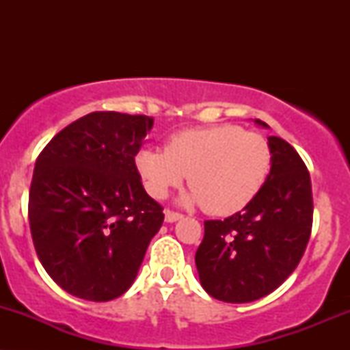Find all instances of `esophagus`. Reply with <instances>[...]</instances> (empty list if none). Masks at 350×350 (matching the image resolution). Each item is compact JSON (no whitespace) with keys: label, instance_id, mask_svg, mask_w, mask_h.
Listing matches in <instances>:
<instances>
[{"label":"esophagus","instance_id":"34e87169","mask_svg":"<svg viewBox=\"0 0 350 350\" xmlns=\"http://www.w3.org/2000/svg\"><path fill=\"white\" fill-rule=\"evenodd\" d=\"M164 219H166V222H176V220L183 219V214H179V212H174V211H164Z\"/></svg>","mask_w":350,"mask_h":350}]
</instances>
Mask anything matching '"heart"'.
Wrapping results in <instances>:
<instances>
[{
    "label": "heart",
    "instance_id": "heart-1",
    "mask_svg": "<svg viewBox=\"0 0 350 350\" xmlns=\"http://www.w3.org/2000/svg\"><path fill=\"white\" fill-rule=\"evenodd\" d=\"M271 167V151L262 135L234 124L186 130L171 136L164 151L143 150L136 170L152 198L163 199L189 174L187 204L212 215H230L247 207Z\"/></svg>",
    "mask_w": 350,
    "mask_h": 350
}]
</instances>
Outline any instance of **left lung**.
<instances>
[{
    "label": "left lung",
    "instance_id": "obj_1",
    "mask_svg": "<svg viewBox=\"0 0 350 350\" xmlns=\"http://www.w3.org/2000/svg\"><path fill=\"white\" fill-rule=\"evenodd\" d=\"M255 123L268 128L260 120ZM268 146L270 174L256 198L227 219L206 220L196 252L200 284L226 303H250L275 291L298 267L311 235L306 164L278 136H268Z\"/></svg>",
    "mask_w": 350,
    "mask_h": 350
}]
</instances>
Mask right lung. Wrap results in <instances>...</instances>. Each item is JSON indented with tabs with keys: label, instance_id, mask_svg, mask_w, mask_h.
<instances>
[{
	"label": "right lung",
	"instance_id": "1",
	"mask_svg": "<svg viewBox=\"0 0 350 350\" xmlns=\"http://www.w3.org/2000/svg\"><path fill=\"white\" fill-rule=\"evenodd\" d=\"M154 120L94 111L59 131L36 159L29 226L39 262L62 290L110 301L133 284L163 207L135 156Z\"/></svg>",
	"mask_w": 350,
	"mask_h": 350
}]
</instances>
